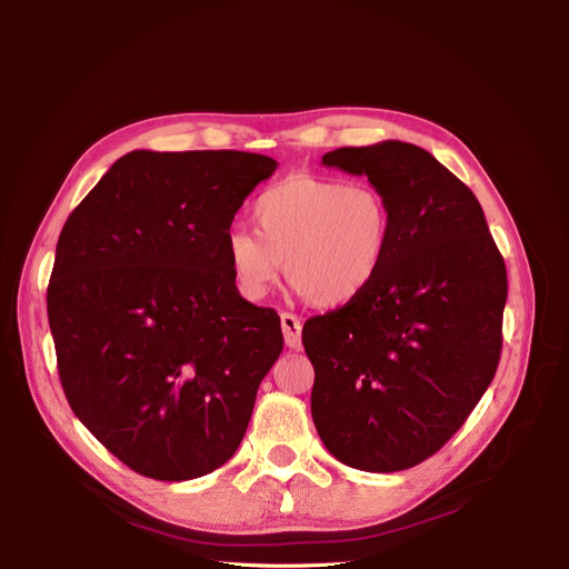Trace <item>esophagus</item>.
I'll list each match as a JSON object with an SVG mask.
<instances>
[{
  "instance_id": "1",
  "label": "esophagus",
  "mask_w": 569,
  "mask_h": 569,
  "mask_svg": "<svg viewBox=\"0 0 569 569\" xmlns=\"http://www.w3.org/2000/svg\"><path fill=\"white\" fill-rule=\"evenodd\" d=\"M280 322H282V335H284L287 347L301 349V320L291 313H282Z\"/></svg>"
}]
</instances>
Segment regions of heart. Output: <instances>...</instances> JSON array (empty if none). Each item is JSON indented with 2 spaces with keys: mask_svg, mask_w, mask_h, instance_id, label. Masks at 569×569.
<instances>
[{
  "mask_svg": "<svg viewBox=\"0 0 569 569\" xmlns=\"http://www.w3.org/2000/svg\"><path fill=\"white\" fill-rule=\"evenodd\" d=\"M256 230L232 228L226 258L239 295L261 301L282 274L322 308L353 301L380 274L393 211L368 182L291 176L253 201Z\"/></svg>",
  "mask_w": 569,
  "mask_h": 569,
  "instance_id": "heart-1",
  "label": "heart"
}]
</instances>
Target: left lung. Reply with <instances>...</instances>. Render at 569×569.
Here are the masks:
<instances>
[{
    "instance_id": "1",
    "label": "left lung",
    "mask_w": 569,
    "mask_h": 569,
    "mask_svg": "<svg viewBox=\"0 0 569 569\" xmlns=\"http://www.w3.org/2000/svg\"><path fill=\"white\" fill-rule=\"evenodd\" d=\"M322 163L382 189L393 237L363 295L303 325L313 422L343 465L408 470L458 432L493 380L506 263L470 187L429 151L387 140Z\"/></svg>"
}]
</instances>
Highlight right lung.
<instances>
[{"label":"right lung","mask_w":569,"mask_h":569,"mask_svg":"<svg viewBox=\"0 0 569 569\" xmlns=\"http://www.w3.org/2000/svg\"><path fill=\"white\" fill-rule=\"evenodd\" d=\"M278 161L130 151L59 234L47 289L61 387L130 470L197 479L228 462L282 353L280 316L242 299L226 234Z\"/></svg>","instance_id":"obj_1"}]
</instances>
